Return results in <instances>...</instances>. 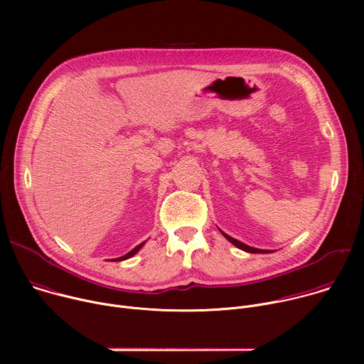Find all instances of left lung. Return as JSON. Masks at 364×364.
Wrapping results in <instances>:
<instances>
[{
	"mask_svg": "<svg viewBox=\"0 0 364 364\" xmlns=\"http://www.w3.org/2000/svg\"><path fill=\"white\" fill-rule=\"evenodd\" d=\"M220 232H222V230H220ZM222 235H223V236H225L230 243H233L236 247H239V249H242V250H245V252H249V253H271V250H264V249H256V247L247 246V245H245V243H242V242H239V240L233 239L232 236L226 235L225 232H222Z\"/></svg>",
	"mask_w": 364,
	"mask_h": 364,
	"instance_id": "left-lung-1",
	"label": "left lung"
}]
</instances>
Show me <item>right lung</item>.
<instances>
[{
  "instance_id": "add662e5",
  "label": "right lung",
  "mask_w": 364,
  "mask_h": 364,
  "mask_svg": "<svg viewBox=\"0 0 364 364\" xmlns=\"http://www.w3.org/2000/svg\"><path fill=\"white\" fill-rule=\"evenodd\" d=\"M144 243H145V242L139 243L136 247H134V249H132L131 252H128L127 255H124V256H121V257H117V259H112V261L118 262V261H125V259H129V257H132V256H134V255H135V253H136V252H138V250H139V249L144 246Z\"/></svg>"
}]
</instances>
